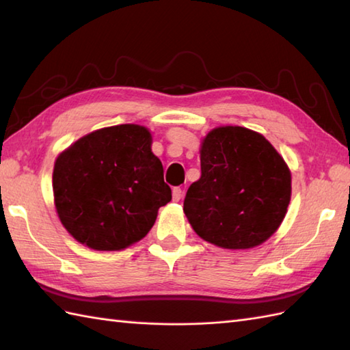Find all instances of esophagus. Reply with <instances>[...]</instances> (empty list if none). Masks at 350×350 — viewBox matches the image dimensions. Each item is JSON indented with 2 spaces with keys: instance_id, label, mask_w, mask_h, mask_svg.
I'll use <instances>...</instances> for the list:
<instances>
[{
  "instance_id": "1",
  "label": "esophagus",
  "mask_w": 350,
  "mask_h": 350,
  "mask_svg": "<svg viewBox=\"0 0 350 350\" xmlns=\"http://www.w3.org/2000/svg\"><path fill=\"white\" fill-rule=\"evenodd\" d=\"M182 194H183V191L179 187L173 188V200H174V202H179V200L182 198Z\"/></svg>"
}]
</instances>
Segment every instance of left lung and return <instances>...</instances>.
Here are the masks:
<instances>
[{"label": "left lung", "mask_w": 350, "mask_h": 350, "mask_svg": "<svg viewBox=\"0 0 350 350\" xmlns=\"http://www.w3.org/2000/svg\"><path fill=\"white\" fill-rule=\"evenodd\" d=\"M202 177L189 187L183 212L206 242L248 250L277 232L292 196V174L262 133L219 126L200 146Z\"/></svg>", "instance_id": "1"}]
</instances>
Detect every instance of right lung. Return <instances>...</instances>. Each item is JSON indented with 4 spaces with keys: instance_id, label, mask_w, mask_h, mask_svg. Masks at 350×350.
I'll list each match as a JSON object with an SVG mask.
<instances>
[{
    "instance_id": "1",
    "label": "right lung",
    "mask_w": 350,
    "mask_h": 350,
    "mask_svg": "<svg viewBox=\"0 0 350 350\" xmlns=\"http://www.w3.org/2000/svg\"><path fill=\"white\" fill-rule=\"evenodd\" d=\"M52 191L63 227L96 251H120L143 239L171 200L152 133L139 124L77 139L57 156Z\"/></svg>"
}]
</instances>
